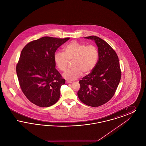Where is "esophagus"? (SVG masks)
Instances as JSON below:
<instances>
[{
  "mask_svg": "<svg viewBox=\"0 0 146 146\" xmlns=\"http://www.w3.org/2000/svg\"><path fill=\"white\" fill-rule=\"evenodd\" d=\"M72 83V82H71V81H68V80H66V83L70 84Z\"/></svg>",
  "mask_w": 146,
  "mask_h": 146,
  "instance_id": "34e87169",
  "label": "esophagus"
}]
</instances>
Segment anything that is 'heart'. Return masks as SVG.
I'll return each instance as SVG.
<instances>
[{
	"label": "heart",
	"instance_id": "b5f03b06",
	"mask_svg": "<svg viewBox=\"0 0 146 146\" xmlns=\"http://www.w3.org/2000/svg\"><path fill=\"white\" fill-rule=\"evenodd\" d=\"M98 57V51L96 46L73 41L66 46L64 52H56L54 60L57 67L61 71L67 70L69 61H73V68L63 74L64 78L72 81L81 76L83 72L85 74H89L95 67Z\"/></svg>",
	"mask_w": 146,
	"mask_h": 146
}]
</instances>
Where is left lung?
<instances>
[{
  "instance_id": "8db88e82",
  "label": "left lung",
  "mask_w": 146,
  "mask_h": 146,
  "mask_svg": "<svg viewBox=\"0 0 146 146\" xmlns=\"http://www.w3.org/2000/svg\"><path fill=\"white\" fill-rule=\"evenodd\" d=\"M94 40L98 47V60L94 69L80 80L78 96L91 107H98L114 96L120 82L121 72L118 55L111 46L100 38L85 37Z\"/></svg>"
}]
</instances>
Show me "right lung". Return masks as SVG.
<instances>
[{
  "label": "right lung",
  "mask_w": 146,
  "mask_h": 146,
  "mask_svg": "<svg viewBox=\"0 0 146 146\" xmlns=\"http://www.w3.org/2000/svg\"><path fill=\"white\" fill-rule=\"evenodd\" d=\"M69 39L43 36L28 42L22 49L16 73L21 90L33 104L48 107L59 100L65 79L55 68L54 56Z\"/></svg>",
  "instance_id": "obj_1"
}]
</instances>
